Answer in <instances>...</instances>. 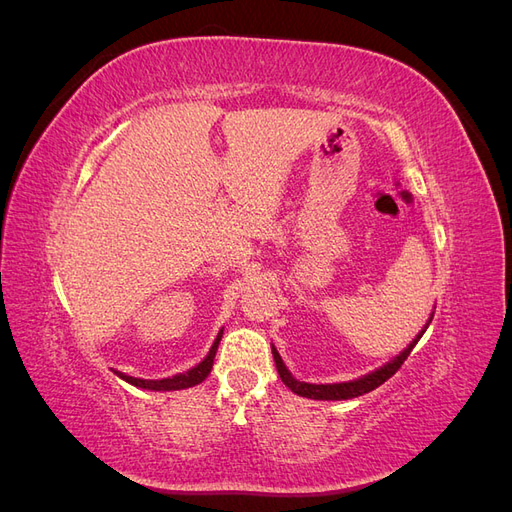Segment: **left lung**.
Instances as JSON below:
<instances>
[{
  "mask_svg": "<svg viewBox=\"0 0 512 512\" xmlns=\"http://www.w3.org/2000/svg\"><path fill=\"white\" fill-rule=\"evenodd\" d=\"M425 333V329L421 331V335ZM421 335H418L414 342L401 352L397 359H393L391 363H386L384 367H380V369H376V371H371V374H367V376H363V378H359V380H352V382H342V384H309V382H299V380H294L292 376H290V371L286 369V365L282 363V356L277 354V350L271 346V350H273V359H275V367H277V374H280V378H282V382L288 386V389L292 391V393H297V395H301V397H307V399H352V397H359V395H363V393H369V391H374V389H378L380 384H384L386 380H389L395 371L404 365V361L408 359L410 356V352H412V348L416 346V342L418 339H421Z\"/></svg>",
  "mask_w": 512,
  "mask_h": 512,
  "instance_id": "obj_1",
  "label": "left lung"
}]
</instances>
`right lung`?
<instances>
[{"instance_id":"obj_1","label":"right lung","mask_w":512,"mask_h":512,"mask_svg":"<svg viewBox=\"0 0 512 512\" xmlns=\"http://www.w3.org/2000/svg\"><path fill=\"white\" fill-rule=\"evenodd\" d=\"M222 333H218V337H215V342L207 354V359L203 363H198L194 369L185 371V374H177L173 378H164V380H141V378H132V376H126V374H119L117 376L123 378L126 382L138 386V389H149V391H179V389H190V386H196L203 382L209 374H211V367H213V359H215V352H218V346H220V339H222Z\"/></svg>"}]
</instances>
